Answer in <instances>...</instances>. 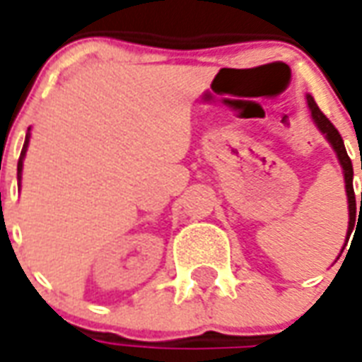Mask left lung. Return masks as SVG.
<instances>
[{
  "label": "left lung",
  "instance_id": "left-lung-1",
  "mask_svg": "<svg viewBox=\"0 0 362 362\" xmlns=\"http://www.w3.org/2000/svg\"><path fill=\"white\" fill-rule=\"evenodd\" d=\"M307 98V107H309V113H310V119L315 122V127L318 128V132L322 134L326 141L330 144V147L334 149V153L338 157V163L339 167H341V173H344V182H345V195H347V211H349V224H347V238L351 234V230L355 228V213H361L362 211V194H361V207L357 205L355 202V192H353V165H351V159H349V155L345 151V146H344V140H341V136L339 132L334 128L330 120L324 117V113L318 109L317 101L313 99L310 93L305 95ZM345 247V245H344ZM341 247V251H344ZM341 251H339V255H341ZM338 255V259H339Z\"/></svg>",
  "mask_w": 362,
  "mask_h": 362
}]
</instances>
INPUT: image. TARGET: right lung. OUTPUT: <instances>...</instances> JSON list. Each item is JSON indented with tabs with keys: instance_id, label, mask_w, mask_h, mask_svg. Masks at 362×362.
<instances>
[{
	"instance_id": "1",
	"label": "right lung",
	"mask_w": 362,
	"mask_h": 362,
	"mask_svg": "<svg viewBox=\"0 0 362 362\" xmlns=\"http://www.w3.org/2000/svg\"><path fill=\"white\" fill-rule=\"evenodd\" d=\"M30 130H32V128H28V132H26V138H24L23 151H21V157H18V163H17L18 192H21V180H23V163H24V157H26V151H28V144H30Z\"/></svg>"
}]
</instances>
